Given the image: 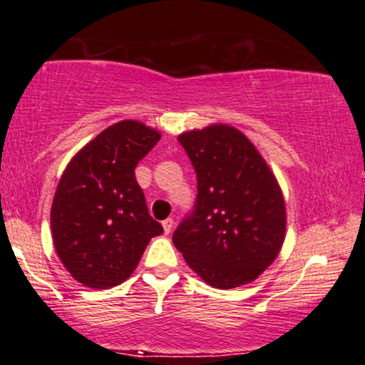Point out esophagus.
Returning a JSON list of instances; mask_svg holds the SVG:
<instances>
[{"label": "esophagus", "instance_id": "obj_1", "mask_svg": "<svg viewBox=\"0 0 365 365\" xmlns=\"http://www.w3.org/2000/svg\"><path fill=\"white\" fill-rule=\"evenodd\" d=\"M163 232H165V235H168L172 232V228H173V220L172 218H167V220H163Z\"/></svg>", "mask_w": 365, "mask_h": 365}]
</instances>
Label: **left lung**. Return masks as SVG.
I'll return each mask as SVG.
<instances>
[{
  "instance_id": "1",
  "label": "left lung",
  "mask_w": 365,
  "mask_h": 365,
  "mask_svg": "<svg viewBox=\"0 0 365 365\" xmlns=\"http://www.w3.org/2000/svg\"><path fill=\"white\" fill-rule=\"evenodd\" d=\"M197 173V200L172 240L210 286L251 283L278 256L286 207L268 163L250 138L215 124L178 135Z\"/></svg>"
}]
</instances>
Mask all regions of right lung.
Wrapping results in <instances>:
<instances>
[{
	"instance_id": "add662e5",
	"label": "right lung",
	"mask_w": 365,
	"mask_h": 365,
	"mask_svg": "<svg viewBox=\"0 0 365 365\" xmlns=\"http://www.w3.org/2000/svg\"><path fill=\"white\" fill-rule=\"evenodd\" d=\"M158 140L142 122H117L82 147L61 177L51 207L54 248L87 287L124 283L148 241L163 233L135 180L137 163Z\"/></svg>"
}]
</instances>
